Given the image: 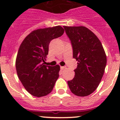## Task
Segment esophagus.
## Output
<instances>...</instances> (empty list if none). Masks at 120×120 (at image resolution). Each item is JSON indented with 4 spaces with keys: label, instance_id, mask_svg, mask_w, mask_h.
Returning a JSON list of instances; mask_svg holds the SVG:
<instances>
[{
    "label": "esophagus",
    "instance_id": "esophagus-1",
    "mask_svg": "<svg viewBox=\"0 0 120 120\" xmlns=\"http://www.w3.org/2000/svg\"><path fill=\"white\" fill-rule=\"evenodd\" d=\"M65 68H66V67H65V66H61V67H60V68H61V70H64Z\"/></svg>",
    "mask_w": 120,
    "mask_h": 120
}]
</instances>
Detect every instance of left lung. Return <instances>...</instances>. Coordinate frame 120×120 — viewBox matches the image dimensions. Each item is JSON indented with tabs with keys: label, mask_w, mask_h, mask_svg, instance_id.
<instances>
[{
	"label": "left lung",
	"mask_w": 120,
	"mask_h": 120,
	"mask_svg": "<svg viewBox=\"0 0 120 120\" xmlns=\"http://www.w3.org/2000/svg\"><path fill=\"white\" fill-rule=\"evenodd\" d=\"M63 27L72 46L73 57L78 61L75 76L68 84L75 95L87 96L101 81L107 62L105 52L96 35L87 27Z\"/></svg>",
	"instance_id": "obj_1"
}]
</instances>
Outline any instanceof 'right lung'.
<instances>
[{"instance_id": "add662e5", "label": "right lung", "mask_w": 120, "mask_h": 120, "mask_svg": "<svg viewBox=\"0 0 120 120\" xmlns=\"http://www.w3.org/2000/svg\"><path fill=\"white\" fill-rule=\"evenodd\" d=\"M60 26L33 30L21 43L16 58L17 75L30 94L37 97L51 93L59 76V65H45L50 41L63 34Z\"/></svg>"}]
</instances>
